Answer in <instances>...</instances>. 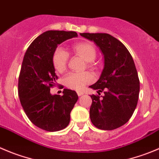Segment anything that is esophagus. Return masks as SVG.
<instances>
[{"label":"esophagus","mask_w":159,"mask_h":159,"mask_svg":"<svg viewBox=\"0 0 159 159\" xmlns=\"http://www.w3.org/2000/svg\"><path fill=\"white\" fill-rule=\"evenodd\" d=\"M77 94H78V96H82V95L84 94V92L82 91V90H78L77 91Z\"/></svg>","instance_id":"obj_1"}]
</instances>
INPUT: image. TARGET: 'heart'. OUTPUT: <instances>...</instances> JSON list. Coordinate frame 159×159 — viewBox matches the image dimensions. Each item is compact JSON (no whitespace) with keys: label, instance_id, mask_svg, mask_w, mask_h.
<instances>
[{"label":"heart","instance_id":"b5f03b06","mask_svg":"<svg viewBox=\"0 0 159 159\" xmlns=\"http://www.w3.org/2000/svg\"><path fill=\"white\" fill-rule=\"evenodd\" d=\"M74 53L80 55L87 61L89 68L95 69L93 60L97 55V51L93 45L87 42H80L72 46ZM69 54L67 51L62 48H58L54 51L52 57V63L54 68L58 72H64L67 66ZM93 80V76L89 72H72L68 74L64 80V83L67 87L73 90H81L87 84H90Z\"/></svg>","mask_w":159,"mask_h":159}]
</instances>
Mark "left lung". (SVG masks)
<instances>
[{
    "mask_svg": "<svg viewBox=\"0 0 159 159\" xmlns=\"http://www.w3.org/2000/svg\"><path fill=\"white\" fill-rule=\"evenodd\" d=\"M93 41L104 55V68L99 80L90 88L104 92L102 98L90 95V117L100 129H117L129 121L137 105L140 81L134 59L127 48L108 33H80Z\"/></svg>",
    "mask_w": 159,
    "mask_h": 159,
    "instance_id": "8db88e82",
    "label": "left lung"
}]
</instances>
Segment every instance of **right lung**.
Returning a JSON list of instances; mask_svg holds the SVG:
<instances>
[{
  "mask_svg": "<svg viewBox=\"0 0 159 159\" xmlns=\"http://www.w3.org/2000/svg\"><path fill=\"white\" fill-rule=\"evenodd\" d=\"M77 37L73 31H46L32 42L24 55L18 85L21 105L30 120L46 131L65 129L78 100L76 92L69 89H64L62 96L50 92L58 79L53 54L58 45Z\"/></svg>",
  "mask_w": 159,
  "mask_h": 159,
  "instance_id": "obj_1",
  "label": "right lung"
}]
</instances>
